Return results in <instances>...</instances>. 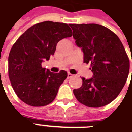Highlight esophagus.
Segmentation results:
<instances>
[{"instance_id": "esophagus-1", "label": "esophagus", "mask_w": 132, "mask_h": 132, "mask_svg": "<svg viewBox=\"0 0 132 132\" xmlns=\"http://www.w3.org/2000/svg\"><path fill=\"white\" fill-rule=\"evenodd\" d=\"M73 76V75H72V74L70 73V72H68V78H71V77H72Z\"/></svg>"}]
</instances>
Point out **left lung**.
<instances>
[{
  "label": "left lung",
  "instance_id": "8db88e82",
  "mask_svg": "<svg viewBox=\"0 0 132 132\" xmlns=\"http://www.w3.org/2000/svg\"><path fill=\"white\" fill-rule=\"evenodd\" d=\"M70 26L75 43L83 52L84 62L91 64L93 72L90 79L82 77V85L74 89V94L86 106H105L118 96L128 77L129 60L124 46L118 36L104 26L94 23Z\"/></svg>",
  "mask_w": 132,
  "mask_h": 132
}]
</instances>
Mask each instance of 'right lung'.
I'll use <instances>...</instances> for the list:
<instances>
[{"instance_id": "obj_1", "label": "right lung", "mask_w": 132, "mask_h": 132, "mask_svg": "<svg viewBox=\"0 0 132 132\" xmlns=\"http://www.w3.org/2000/svg\"><path fill=\"white\" fill-rule=\"evenodd\" d=\"M72 35L68 24L45 21L28 29L15 43L8 57V75L17 96L27 104L41 106L51 103L68 77L42 68L55 52L59 41Z\"/></svg>"}]
</instances>
